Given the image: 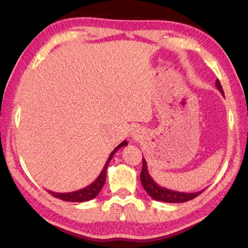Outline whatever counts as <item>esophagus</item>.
Wrapping results in <instances>:
<instances>
[{"instance_id":"34e87169","label":"esophagus","mask_w":248,"mask_h":248,"mask_svg":"<svg viewBox=\"0 0 248 248\" xmlns=\"http://www.w3.org/2000/svg\"><path fill=\"white\" fill-rule=\"evenodd\" d=\"M132 138H133V139H135V140H137V137H135V134H134L133 137H132Z\"/></svg>"}]
</instances>
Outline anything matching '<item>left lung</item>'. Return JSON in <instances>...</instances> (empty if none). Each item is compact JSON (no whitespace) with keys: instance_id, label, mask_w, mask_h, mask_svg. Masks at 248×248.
I'll list each match as a JSON object with an SVG mask.
<instances>
[{"instance_id":"obj_1","label":"left lung","mask_w":248,"mask_h":248,"mask_svg":"<svg viewBox=\"0 0 248 248\" xmlns=\"http://www.w3.org/2000/svg\"><path fill=\"white\" fill-rule=\"evenodd\" d=\"M216 87L220 93L225 94L223 93L222 87L221 84H220L219 80L216 81ZM140 179H141L142 186H143V188L145 189V192H147L152 199H155V201H161V202H167V203L187 202L196 198V196H199L203 191H204V189H202V191L195 192V193H183V192H176V191H171V189L161 187L160 185H158L157 183L154 181V178L151 177V175L149 174L148 165L144 158L142 159V170H141Z\"/></svg>"}]
</instances>
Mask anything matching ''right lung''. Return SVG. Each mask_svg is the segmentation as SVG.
I'll list each match as a JSON object with an SVG mask.
<instances>
[{
	"mask_svg": "<svg viewBox=\"0 0 248 248\" xmlns=\"http://www.w3.org/2000/svg\"><path fill=\"white\" fill-rule=\"evenodd\" d=\"M125 145H127V141H123L122 143L118 144L117 147L114 149L113 152L109 155V157H108L106 164H105L103 170H101L99 176H98V177L94 179L90 185L79 189V191H74L70 193H55L52 191H48V193L49 194H52L54 198L63 200V201H66V202H86V201H89V200L94 199L98 194H99L100 189L103 188L105 181H106V171H107L108 164H109V161L111 160V158H113L115 152H116L118 149H121L122 147H125Z\"/></svg>",
	"mask_w": 248,
	"mask_h": 248,
	"instance_id": "obj_1",
	"label": "right lung"
}]
</instances>
